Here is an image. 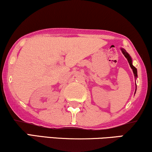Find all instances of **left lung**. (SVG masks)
I'll return each instance as SVG.
<instances>
[{"label": "left lung", "mask_w": 152, "mask_h": 152, "mask_svg": "<svg viewBox=\"0 0 152 152\" xmlns=\"http://www.w3.org/2000/svg\"><path fill=\"white\" fill-rule=\"evenodd\" d=\"M121 50H122V53H123V54H124V56L126 57V59H127L128 62V63H129L130 66V67H131V69H132V72H133V73H134V75H135V78H136V77H137V69H136L135 67L133 65H132V59H131V57H130V55H128L127 52H126V50H125L124 49L121 48Z\"/></svg>", "instance_id": "1"}]
</instances>
